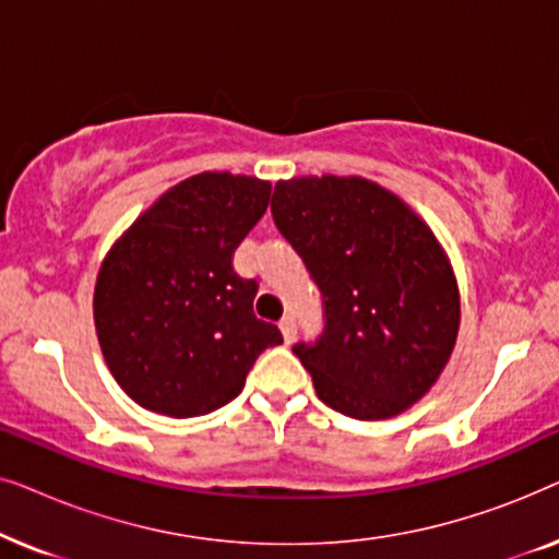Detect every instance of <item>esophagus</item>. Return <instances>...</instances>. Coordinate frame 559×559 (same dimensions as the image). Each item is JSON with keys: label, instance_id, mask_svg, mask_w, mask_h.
<instances>
[{"label": "esophagus", "instance_id": "1", "mask_svg": "<svg viewBox=\"0 0 559 559\" xmlns=\"http://www.w3.org/2000/svg\"><path fill=\"white\" fill-rule=\"evenodd\" d=\"M280 331H282V338H285V343H293L297 338V323L293 316H285L280 320Z\"/></svg>", "mask_w": 559, "mask_h": 559}]
</instances>
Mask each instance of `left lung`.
Instances as JSON below:
<instances>
[{
  "label": "left lung",
  "mask_w": 559,
  "mask_h": 559,
  "mask_svg": "<svg viewBox=\"0 0 559 559\" xmlns=\"http://www.w3.org/2000/svg\"><path fill=\"white\" fill-rule=\"evenodd\" d=\"M272 218L323 295V333L293 346L320 400L356 419L423 400L461 325L453 266L425 221L377 182L335 175L280 180Z\"/></svg>",
  "instance_id": "left-lung-1"
}]
</instances>
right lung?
Wrapping results in <instances>:
<instances>
[{
  "instance_id": "add662e5",
  "label": "right lung",
  "mask_w": 559,
  "mask_h": 559,
  "mask_svg": "<svg viewBox=\"0 0 559 559\" xmlns=\"http://www.w3.org/2000/svg\"><path fill=\"white\" fill-rule=\"evenodd\" d=\"M266 180L201 173L159 195L98 270L94 320L102 354L140 407L175 419L239 396L277 325L254 316L257 280L234 251L270 205Z\"/></svg>"
}]
</instances>
